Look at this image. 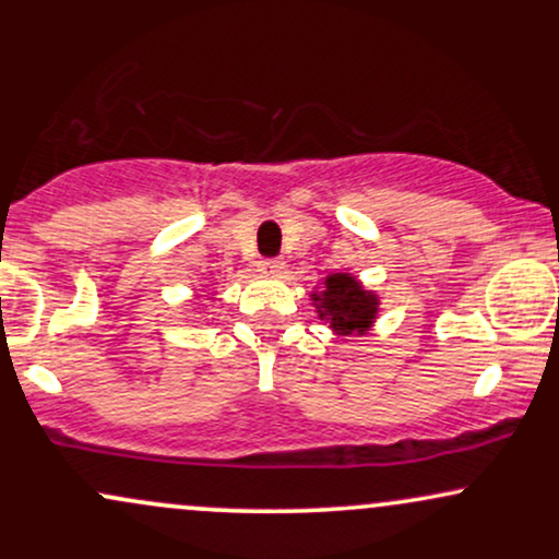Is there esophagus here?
<instances>
[{
  "mask_svg": "<svg viewBox=\"0 0 559 559\" xmlns=\"http://www.w3.org/2000/svg\"><path fill=\"white\" fill-rule=\"evenodd\" d=\"M258 271L262 275H281L284 273V260H260Z\"/></svg>",
  "mask_w": 559,
  "mask_h": 559,
  "instance_id": "esophagus-1",
  "label": "esophagus"
}]
</instances>
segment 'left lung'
Returning <instances> with one entry per match:
<instances>
[{
  "instance_id": "1",
  "label": "left lung",
  "mask_w": 559,
  "mask_h": 559,
  "mask_svg": "<svg viewBox=\"0 0 559 559\" xmlns=\"http://www.w3.org/2000/svg\"><path fill=\"white\" fill-rule=\"evenodd\" d=\"M318 318L329 323L336 336H365L378 318L376 292L365 288L352 273H329L310 294Z\"/></svg>"
}]
</instances>
